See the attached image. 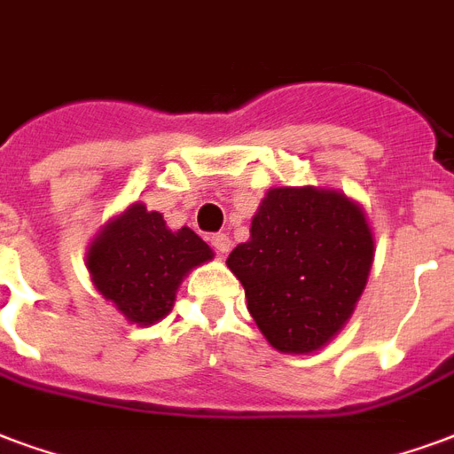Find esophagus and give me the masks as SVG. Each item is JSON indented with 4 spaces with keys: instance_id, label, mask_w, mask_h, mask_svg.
<instances>
[{
    "instance_id": "esophagus-1",
    "label": "esophagus",
    "mask_w": 454,
    "mask_h": 454,
    "mask_svg": "<svg viewBox=\"0 0 454 454\" xmlns=\"http://www.w3.org/2000/svg\"><path fill=\"white\" fill-rule=\"evenodd\" d=\"M210 247L215 248V254L224 255L227 251H230L231 241H230V237H227V234H223V231H220V234H213V237H210Z\"/></svg>"
}]
</instances>
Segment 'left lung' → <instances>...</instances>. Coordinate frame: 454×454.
<instances>
[{
  "instance_id": "obj_1",
  "label": "left lung",
  "mask_w": 454,
  "mask_h": 454,
  "mask_svg": "<svg viewBox=\"0 0 454 454\" xmlns=\"http://www.w3.org/2000/svg\"><path fill=\"white\" fill-rule=\"evenodd\" d=\"M373 234L356 203L313 186L270 189L251 239L227 258L268 342L309 354L337 335L369 279Z\"/></svg>"
}]
</instances>
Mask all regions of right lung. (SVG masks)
Returning <instances> with one entry per match:
<instances>
[{
  "instance_id": "1",
  "label": "right lung",
  "mask_w": 454,
  "mask_h": 454,
  "mask_svg": "<svg viewBox=\"0 0 454 454\" xmlns=\"http://www.w3.org/2000/svg\"><path fill=\"white\" fill-rule=\"evenodd\" d=\"M210 258L213 251L196 231L167 230L162 215L134 203L93 241L88 270L126 318L153 325L169 313L184 275Z\"/></svg>"
}]
</instances>
